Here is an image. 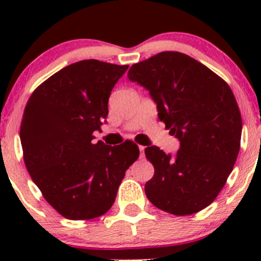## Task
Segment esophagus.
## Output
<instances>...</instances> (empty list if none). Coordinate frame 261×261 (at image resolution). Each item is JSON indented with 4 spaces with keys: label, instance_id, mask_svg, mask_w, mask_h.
I'll list each match as a JSON object with an SVG mask.
<instances>
[{
    "label": "esophagus",
    "instance_id": "obj_1",
    "mask_svg": "<svg viewBox=\"0 0 261 261\" xmlns=\"http://www.w3.org/2000/svg\"><path fill=\"white\" fill-rule=\"evenodd\" d=\"M139 149H140V154L141 156H144V151H145V146H139Z\"/></svg>",
    "mask_w": 261,
    "mask_h": 261
}]
</instances>
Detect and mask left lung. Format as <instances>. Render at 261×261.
<instances>
[{
    "mask_svg": "<svg viewBox=\"0 0 261 261\" xmlns=\"http://www.w3.org/2000/svg\"><path fill=\"white\" fill-rule=\"evenodd\" d=\"M149 91L159 120L179 140L175 155L145 149L154 177L145 184L149 201L177 216L206 208L225 186L240 150V110L225 81L193 58L163 51L134 64L127 73Z\"/></svg>",
    "mask_w": 261,
    "mask_h": 261,
    "instance_id": "left-lung-1",
    "label": "left lung"
}]
</instances>
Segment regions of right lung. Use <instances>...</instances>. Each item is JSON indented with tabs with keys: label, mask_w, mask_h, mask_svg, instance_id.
I'll return each instance as SVG.
<instances>
[{
	"label": "right lung",
	"mask_w": 261,
	"mask_h": 261,
	"mask_svg": "<svg viewBox=\"0 0 261 261\" xmlns=\"http://www.w3.org/2000/svg\"><path fill=\"white\" fill-rule=\"evenodd\" d=\"M127 68L96 59L73 63L41 83L26 103L20 127L26 169L65 218L105 215L140 154L133 141H93L106 122L112 88Z\"/></svg>",
	"instance_id": "1"
}]
</instances>
